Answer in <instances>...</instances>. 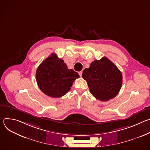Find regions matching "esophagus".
Instances as JSON below:
<instances>
[{
  "label": "esophagus",
  "instance_id": "34e87169",
  "mask_svg": "<svg viewBox=\"0 0 150 150\" xmlns=\"http://www.w3.org/2000/svg\"><path fill=\"white\" fill-rule=\"evenodd\" d=\"M79 75L80 76H82V71H80L79 72Z\"/></svg>",
  "mask_w": 150,
  "mask_h": 150
}]
</instances>
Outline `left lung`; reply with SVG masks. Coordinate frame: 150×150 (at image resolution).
<instances>
[{"instance_id":"left-lung-1","label":"left lung","mask_w":150,"mask_h":150,"mask_svg":"<svg viewBox=\"0 0 150 150\" xmlns=\"http://www.w3.org/2000/svg\"><path fill=\"white\" fill-rule=\"evenodd\" d=\"M91 94L97 99L106 101L116 97L122 85V75L115 64L106 57L91 63L83 71Z\"/></svg>"}]
</instances>
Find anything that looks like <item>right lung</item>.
I'll list each match as a JSON object with an SVG mask.
<instances>
[{"instance_id":"obj_1","label":"right lung","mask_w":150,"mask_h":150,"mask_svg":"<svg viewBox=\"0 0 150 150\" xmlns=\"http://www.w3.org/2000/svg\"><path fill=\"white\" fill-rule=\"evenodd\" d=\"M36 81L39 88L47 96L58 98L68 93L74 81L79 77L78 74L69 69L62 59L52 54L38 67Z\"/></svg>"}]
</instances>
